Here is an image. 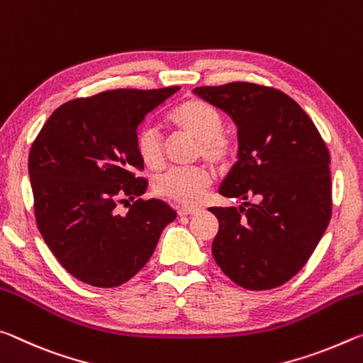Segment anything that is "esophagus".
<instances>
[{
  "label": "esophagus",
  "instance_id": "obj_1",
  "mask_svg": "<svg viewBox=\"0 0 363 363\" xmlns=\"http://www.w3.org/2000/svg\"><path fill=\"white\" fill-rule=\"evenodd\" d=\"M199 207H191V206H185L178 209V216H193V213H198Z\"/></svg>",
  "mask_w": 363,
  "mask_h": 363
}]
</instances>
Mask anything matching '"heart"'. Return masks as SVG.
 I'll return each mask as SVG.
<instances>
[{"label":"heart","mask_w":363,"mask_h":363,"mask_svg":"<svg viewBox=\"0 0 363 363\" xmlns=\"http://www.w3.org/2000/svg\"><path fill=\"white\" fill-rule=\"evenodd\" d=\"M169 121L178 130L198 140V154L209 164L222 167L233 156L235 145L233 140L222 132L220 111L206 101L198 98L183 101L170 112ZM135 146L146 167L159 169L164 164V141L156 127H143L136 135ZM211 183V174L203 167L170 169L154 180V189L157 194L180 204L196 206L203 201Z\"/></svg>","instance_id":"obj_1"}]
</instances>
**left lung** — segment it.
Segmentation results:
<instances>
[{"label":"left lung","instance_id":"1","mask_svg":"<svg viewBox=\"0 0 363 363\" xmlns=\"http://www.w3.org/2000/svg\"><path fill=\"white\" fill-rule=\"evenodd\" d=\"M193 93L238 128V160L218 193L247 207L209 209L218 220L213 259L242 288L280 286L306 265L330 223L328 147L304 109L275 88L233 82Z\"/></svg>","mask_w":363,"mask_h":363}]
</instances>
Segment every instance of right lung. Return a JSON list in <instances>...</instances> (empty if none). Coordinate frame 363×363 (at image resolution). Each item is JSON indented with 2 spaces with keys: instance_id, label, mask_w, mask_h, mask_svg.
<instances>
[{
  "instance_id": "obj_1",
  "label": "right lung",
  "mask_w": 363,
  "mask_h": 363,
  "mask_svg": "<svg viewBox=\"0 0 363 363\" xmlns=\"http://www.w3.org/2000/svg\"><path fill=\"white\" fill-rule=\"evenodd\" d=\"M180 88L111 90L72 99L52 112L28 156L35 218L48 247L77 280L121 286L135 277L177 212L159 199H136L123 216L118 202L140 198L147 182L136 130ZM130 205V203H129Z\"/></svg>"
}]
</instances>
